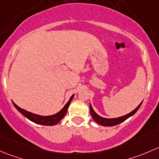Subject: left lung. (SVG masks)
Masks as SVG:
<instances>
[{
	"instance_id": "left-lung-1",
	"label": "left lung",
	"mask_w": 159,
	"mask_h": 159,
	"mask_svg": "<svg viewBox=\"0 0 159 159\" xmlns=\"http://www.w3.org/2000/svg\"><path fill=\"white\" fill-rule=\"evenodd\" d=\"M142 102L134 109L133 111H132L131 112L127 114V115H125L123 116H121V117H118V118H113V119H107V118H103V117H101L98 115L97 113H96L94 110H93V107H92L91 104H89V108H90V114L93 117V120L95 122H97L98 124L101 125H103V126H114V125H119V124L122 123L124 121L126 120L127 119H129V117H131L132 116H133L135 112L138 111V109H139V107L142 105Z\"/></svg>"
}]
</instances>
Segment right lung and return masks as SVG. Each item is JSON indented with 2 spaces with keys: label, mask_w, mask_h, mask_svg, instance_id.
I'll return each instance as SVG.
<instances>
[{
  "label": "right lung",
  "mask_w": 159,
  "mask_h": 159,
  "mask_svg": "<svg viewBox=\"0 0 159 159\" xmlns=\"http://www.w3.org/2000/svg\"><path fill=\"white\" fill-rule=\"evenodd\" d=\"M74 95L70 97V100L68 101L67 103L64 106V107L58 112L57 113L54 114V115L52 116H43L40 115H37V114L32 113V112H28V111H26L24 109H21L20 107H19L18 106H17L14 102H13V104L15 106L16 109L22 114L23 116H25L26 118L29 119V120L32 121V122H35L37 124H40V125H54L56 124H57L58 122H60L61 121V119L64 117L65 115L66 114V112H67V109L69 108V106H70V102H71V100L73 99Z\"/></svg>",
  "instance_id": "obj_1"
}]
</instances>
